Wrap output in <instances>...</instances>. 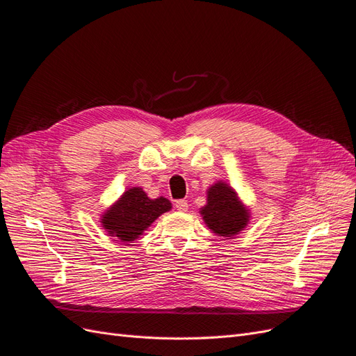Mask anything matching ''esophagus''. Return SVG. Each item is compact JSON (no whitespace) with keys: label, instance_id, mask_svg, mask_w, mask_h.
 <instances>
[{"label":"esophagus","instance_id":"obj_1","mask_svg":"<svg viewBox=\"0 0 356 356\" xmlns=\"http://www.w3.org/2000/svg\"><path fill=\"white\" fill-rule=\"evenodd\" d=\"M175 208L181 212H186L188 209V202L184 200V199H179L175 202Z\"/></svg>","mask_w":356,"mask_h":356}]
</instances>
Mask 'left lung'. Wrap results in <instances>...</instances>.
I'll return each instance as SVG.
<instances>
[{"instance_id": "left-lung-1", "label": "left lung", "mask_w": 356, "mask_h": 356, "mask_svg": "<svg viewBox=\"0 0 356 356\" xmlns=\"http://www.w3.org/2000/svg\"><path fill=\"white\" fill-rule=\"evenodd\" d=\"M207 204L200 209L204 224L218 236L233 238L250 221V211L227 182L218 181L208 188Z\"/></svg>"}]
</instances>
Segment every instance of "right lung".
<instances>
[{
    "label": "right lung",
    "instance_id": "obj_1",
    "mask_svg": "<svg viewBox=\"0 0 356 356\" xmlns=\"http://www.w3.org/2000/svg\"><path fill=\"white\" fill-rule=\"evenodd\" d=\"M170 208L172 203L166 197L149 199L141 187H132L105 211L101 222L110 236L132 242Z\"/></svg>",
    "mask_w": 356,
    "mask_h": 356
}]
</instances>
